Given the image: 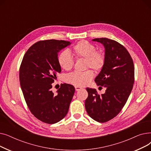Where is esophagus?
I'll return each instance as SVG.
<instances>
[{"instance_id": "obj_1", "label": "esophagus", "mask_w": 151, "mask_h": 151, "mask_svg": "<svg viewBox=\"0 0 151 151\" xmlns=\"http://www.w3.org/2000/svg\"><path fill=\"white\" fill-rule=\"evenodd\" d=\"M75 88L76 91H80V90H81L83 89L82 88H81V87H79V86H75Z\"/></svg>"}]
</instances>
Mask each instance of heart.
Returning a JSON list of instances; mask_svg holds the SVG:
<instances>
[{
    "label": "heart",
    "instance_id": "1",
    "mask_svg": "<svg viewBox=\"0 0 151 151\" xmlns=\"http://www.w3.org/2000/svg\"><path fill=\"white\" fill-rule=\"evenodd\" d=\"M73 52L76 59H85L87 67L95 70H100L105 63V55L101 51H97L96 47L88 41L79 42L73 47ZM58 63L60 67L66 71L70 70L74 65V60L67 50L62 51L58 56ZM93 77L92 70L84 72H73L65 77V81L76 86H84L88 84Z\"/></svg>",
    "mask_w": 151,
    "mask_h": 151
}]
</instances>
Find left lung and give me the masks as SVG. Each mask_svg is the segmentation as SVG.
Segmentation results:
<instances>
[{"label": "left lung", "mask_w": 151, "mask_h": 151, "mask_svg": "<svg viewBox=\"0 0 151 151\" xmlns=\"http://www.w3.org/2000/svg\"><path fill=\"white\" fill-rule=\"evenodd\" d=\"M105 47V63L95 78L97 86L106 88L99 95L96 89L86 88L88 97L85 108L89 116L99 122H106L120 113L133 89L134 68L133 60L125 47L106 38H95Z\"/></svg>", "instance_id": "left-lung-1"}]
</instances>
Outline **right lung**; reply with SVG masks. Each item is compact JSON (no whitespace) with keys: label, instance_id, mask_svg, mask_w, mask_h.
Listing matches in <instances>:
<instances>
[{"label":"right lung","instance_id":"right-lung-1","mask_svg":"<svg viewBox=\"0 0 151 151\" xmlns=\"http://www.w3.org/2000/svg\"><path fill=\"white\" fill-rule=\"evenodd\" d=\"M71 44L56 40L40 41L29 47L19 68L21 88L34 116L45 123H57L67 115L75 91L73 86L62 84L54 93L52 83L61 72L58 53Z\"/></svg>","mask_w":151,"mask_h":151}]
</instances>
